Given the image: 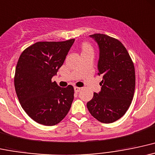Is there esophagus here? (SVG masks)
Segmentation results:
<instances>
[{
	"label": "esophagus",
	"mask_w": 155,
	"mask_h": 155,
	"mask_svg": "<svg viewBox=\"0 0 155 155\" xmlns=\"http://www.w3.org/2000/svg\"><path fill=\"white\" fill-rule=\"evenodd\" d=\"M74 92H76V93H78V92H79L81 89H82V88H80V87L75 86L74 88Z\"/></svg>",
	"instance_id": "34e87169"
}]
</instances>
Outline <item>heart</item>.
Wrapping results in <instances>:
<instances>
[{"label": "heart", "mask_w": 155, "mask_h": 155, "mask_svg": "<svg viewBox=\"0 0 155 155\" xmlns=\"http://www.w3.org/2000/svg\"><path fill=\"white\" fill-rule=\"evenodd\" d=\"M82 49H83V51H85V50H92L91 47L88 44H86V43L83 44Z\"/></svg>", "instance_id": "b5f03b06"}]
</instances>
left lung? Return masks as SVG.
<instances>
[{
    "instance_id": "obj_1",
    "label": "left lung",
    "mask_w": 155,
    "mask_h": 155,
    "mask_svg": "<svg viewBox=\"0 0 155 155\" xmlns=\"http://www.w3.org/2000/svg\"><path fill=\"white\" fill-rule=\"evenodd\" d=\"M100 49L98 75L102 76L101 91L87 102L92 116L105 124L124 115L131 105L135 87V67L122 43L105 34L90 35Z\"/></svg>"
}]
</instances>
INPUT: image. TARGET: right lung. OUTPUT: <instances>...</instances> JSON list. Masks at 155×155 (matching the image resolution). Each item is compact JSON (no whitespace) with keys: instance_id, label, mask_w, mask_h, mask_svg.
<instances>
[{"instance_id":"1","label":"right lung","mask_w":155,"mask_h":155,"mask_svg":"<svg viewBox=\"0 0 155 155\" xmlns=\"http://www.w3.org/2000/svg\"><path fill=\"white\" fill-rule=\"evenodd\" d=\"M74 41H39L22 53L15 69V87L23 110L46 126L58 124L68 114L74 88L59 87L51 79L63 65Z\"/></svg>"}]
</instances>
